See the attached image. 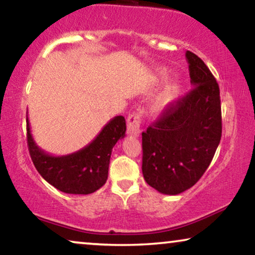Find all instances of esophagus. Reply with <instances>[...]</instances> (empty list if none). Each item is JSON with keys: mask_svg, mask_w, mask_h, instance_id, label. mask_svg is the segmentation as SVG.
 Returning a JSON list of instances; mask_svg holds the SVG:
<instances>
[{"mask_svg": "<svg viewBox=\"0 0 255 255\" xmlns=\"http://www.w3.org/2000/svg\"><path fill=\"white\" fill-rule=\"evenodd\" d=\"M142 117L141 113H132L128 117L127 120V132L131 136H138L141 132Z\"/></svg>", "mask_w": 255, "mask_h": 255, "instance_id": "esophagus-1", "label": "esophagus"}]
</instances>
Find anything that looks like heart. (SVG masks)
<instances>
[{
    "instance_id": "b5f03b06",
    "label": "heart",
    "mask_w": 255,
    "mask_h": 255,
    "mask_svg": "<svg viewBox=\"0 0 255 255\" xmlns=\"http://www.w3.org/2000/svg\"><path fill=\"white\" fill-rule=\"evenodd\" d=\"M160 75H162L163 77H166V70H160ZM180 90L181 88L178 83H171L166 85L164 90L160 92V95L157 97L155 105H153L157 112H164V111H166L168 109V107L173 105L179 98Z\"/></svg>"
}]
</instances>
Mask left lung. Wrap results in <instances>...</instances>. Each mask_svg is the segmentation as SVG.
<instances>
[{
  "label": "left lung",
  "mask_w": 255,
  "mask_h": 255,
  "mask_svg": "<svg viewBox=\"0 0 255 255\" xmlns=\"http://www.w3.org/2000/svg\"><path fill=\"white\" fill-rule=\"evenodd\" d=\"M193 89L142 132V172L162 194L194 186L209 166L222 136L220 88L209 68L186 52Z\"/></svg>",
  "instance_id": "left-lung-1"
}]
</instances>
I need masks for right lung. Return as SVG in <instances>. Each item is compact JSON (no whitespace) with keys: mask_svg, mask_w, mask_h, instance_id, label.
<instances>
[{"mask_svg":"<svg viewBox=\"0 0 255 255\" xmlns=\"http://www.w3.org/2000/svg\"><path fill=\"white\" fill-rule=\"evenodd\" d=\"M27 145L32 162L48 184L68 194H91L105 184L113 146L125 137L126 120L114 117L97 137L83 149L66 156H52L32 137L26 118Z\"/></svg>","mask_w":255,"mask_h":255,"instance_id":"1","label":"right lung"}]
</instances>
